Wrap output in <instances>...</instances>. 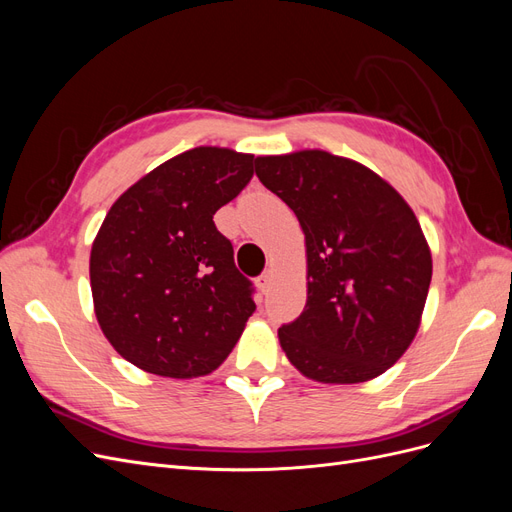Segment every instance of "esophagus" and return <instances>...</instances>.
Here are the masks:
<instances>
[{"label":"esophagus","instance_id":"1","mask_svg":"<svg viewBox=\"0 0 512 512\" xmlns=\"http://www.w3.org/2000/svg\"><path fill=\"white\" fill-rule=\"evenodd\" d=\"M256 284H258V288H260V292L262 294H267L269 290H271V284H273V271H265L262 273L258 280H256Z\"/></svg>","mask_w":512,"mask_h":512}]
</instances>
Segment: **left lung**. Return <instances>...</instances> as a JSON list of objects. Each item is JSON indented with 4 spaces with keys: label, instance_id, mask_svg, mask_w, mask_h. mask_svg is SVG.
Instances as JSON below:
<instances>
[{
    "label": "left lung",
    "instance_id": "obj_1",
    "mask_svg": "<svg viewBox=\"0 0 512 512\" xmlns=\"http://www.w3.org/2000/svg\"><path fill=\"white\" fill-rule=\"evenodd\" d=\"M256 175L305 235L307 303L277 331L288 361L327 384L384 374L412 344L431 282L414 211L374 170L329 151L260 156Z\"/></svg>",
    "mask_w": 512,
    "mask_h": 512
}]
</instances>
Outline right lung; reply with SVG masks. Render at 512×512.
Returning <instances> with one entry per match:
<instances>
[{
  "label": "right lung",
  "mask_w": 512,
  "mask_h": 512,
  "mask_svg": "<svg viewBox=\"0 0 512 512\" xmlns=\"http://www.w3.org/2000/svg\"><path fill=\"white\" fill-rule=\"evenodd\" d=\"M254 156L196 147L123 192L91 245L100 329L149 374L196 378L218 369L254 314V288L235 267L213 215L254 175Z\"/></svg>",
  "instance_id": "obj_1"
}]
</instances>
